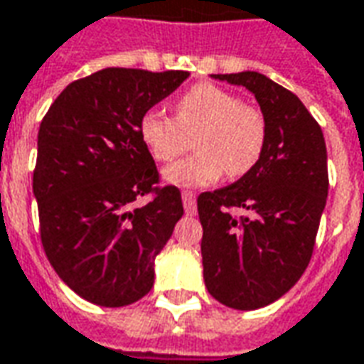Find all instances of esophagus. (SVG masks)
<instances>
[{"label": "esophagus", "instance_id": "34e87169", "mask_svg": "<svg viewBox=\"0 0 364 364\" xmlns=\"http://www.w3.org/2000/svg\"><path fill=\"white\" fill-rule=\"evenodd\" d=\"M183 207H185V213L187 215H195L197 213V200H195V193L193 191H183Z\"/></svg>", "mask_w": 364, "mask_h": 364}]
</instances>
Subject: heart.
Returning a JSON list of instances; mask_svg holds the SVG:
<instances>
[{"mask_svg": "<svg viewBox=\"0 0 364 364\" xmlns=\"http://www.w3.org/2000/svg\"><path fill=\"white\" fill-rule=\"evenodd\" d=\"M195 134V156L169 165L164 179L177 187H203L225 173L242 177L260 161L268 124L254 104L210 82H199L177 98L175 118L159 110L139 116L138 136L156 161L167 164L189 147Z\"/></svg>", "mask_w": 364, "mask_h": 364, "instance_id": "b5f03b06", "label": "heart"}]
</instances>
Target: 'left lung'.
Masks as SVG:
<instances>
[{"label": "left lung", "instance_id": "left-lung-1", "mask_svg": "<svg viewBox=\"0 0 364 364\" xmlns=\"http://www.w3.org/2000/svg\"><path fill=\"white\" fill-rule=\"evenodd\" d=\"M213 78L248 88L268 124L252 171L197 199L208 294L250 311L294 288L311 260L329 189L327 149L301 100L268 76L244 70Z\"/></svg>", "mask_w": 364, "mask_h": 364}]
</instances>
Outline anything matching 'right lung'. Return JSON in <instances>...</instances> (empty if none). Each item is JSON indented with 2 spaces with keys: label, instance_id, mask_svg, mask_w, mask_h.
Here are the masks:
<instances>
[{
  "label": "right lung",
  "instance_id": "add662e5",
  "mask_svg": "<svg viewBox=\"0 0 364 364\" xmlns=\"http://www.w3.org/2000/svg\"><path fill=\"white\" fill-rule=\"evenodd\" d=\"M187 76L102 68L70 82L41 122L33 171L41 242L58 278L90 304L129 306L154 286L156 256L183 203L177 187H157L138 120Z\"/></svg>",
  "mask_w": 364,
  "mask_h": 364
}]
</instances>
